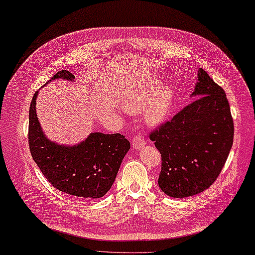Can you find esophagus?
<instances>
[{
  "instance_id": "1",
  "label": "esophagus",
  "mask_w": 255,
  "mask_h": 255,
  "mask_svg": "<svg viewBox=\"0 0 255 255\" xmlns=\"http://www.w3.org/2000/svg\"><path fill=\"white\" fill-rule=\"evenodd\" d=\"M143 146H144V140H143L142 136L135 135L134 138L132 139L133 149H140V148H142Z\"/></svg>"
}]
</instances>
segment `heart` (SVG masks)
<instances>
[{
  "mask_svg": "<svg viewBox=\"0 0 255 255\" xmlns=\"http://www.w3.org/2000/svg\"><path fill=\"white\" fill-rule=\"evenodd\" d=\"M175 91L163 87L157 77L143 81L121 98V106L131 114L142 112L143 122L148 127H158L167 119L174 104Z\"/></svg>",
  "mask_w": 255,
  "mask_h": 255,
  "instance_id": "obj_1",
  "label": "heart"
}]
</instances>
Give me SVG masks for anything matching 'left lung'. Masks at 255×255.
I'll list each match as a JSON object with an SVG mask.
<instances>
[{"mask_svg":"<svg viewBox=\"0 0 255 255\" xmlns=\"http://www.w3.org/2000/svg\"><path fill=\"white\" fill-rule=\"evenodd\" d=\"M195 100L170 122L150 133L162 155L158 186L170 197L202 193L217 180L234 140V122L226 93L199 68Z\"/></svg>","mask_w":255,"mask_h":255,"instance_id":"left-lung-1","label":"left lung"}]
</instances>
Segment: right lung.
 <instances>
[{"label":"right lung","instance_id":"right-lung-1","mask_svg":"<svg viewBox=\"0 0 255 255\" xmlns=\"http://www.w3.org/2000/svg\"><path fill=\"white\" fill-rule=\"evenodd\" d=\"M57 78L75 82V76L68 70H60L49 82ZM37 96L38 91L29 107L28 142L34 162L46 180L60 191L85 199L103 197L114 183L130 149L128 140L120 133L93 132L77 144L57 143L42 130L36 114Z\"/></svg>","mask_w":255,"mask_h":255}]
</instances>
